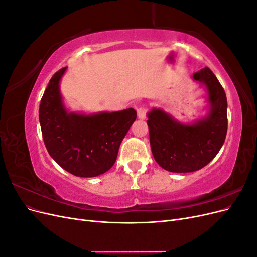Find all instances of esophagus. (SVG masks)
I'll use <instances>...</instances> for the list:
<instances>
[{
  "mask_svg": "<svg viewBox=\"0 0 257 257\" xmlns=\"http://www.w3.org/2000/svg\"><path fill=\"white\" fill-rule=\"evenodd\" d=\"M137 115H138V119L141 120H145L146 119V115H147V109L145 106H141L137 108Z\"/></svg>",
  "mask_w": 257,
  "mask_h": 257,
  "instance_id": "obj_1",
  "label": "esophagus"
}]
</instances>
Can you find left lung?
<instances>
[{
	"label": "left lung",
	"mask_w": 257,
	"mask_h": 257,
	"mask_svg": "<svg viewBox=\"0 0 257 257\" xmlns=\"http://www.w3.org/2000/svg\"><path fill=\"white\" fill-rule=\"evenodd\" d=\"M204 85L208 112L191 123H181L160 108L147 113L154 160L172 173H192L205 167L222 148L227 133V99L215 75L208 67L193 74Z\"/></svg>",
	"instance_id": "8db88e82"
}]
</instances>
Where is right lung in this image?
Listing matches in <instances>:
<instances>
[{
    "instance_id": "right-lung-1",
    "label": "right lung",
    "mask_w": 257,
    "mask_h": 257,
    "mask_svg": "<svg viewBox=\"0 0 257 257\" xmlns=\"http://www.w3.org/2000/svg\"><path fill=\"white\" fill-rule=\"evenodd\" d=\"M67 67L52 76L41 100L40 123L50 157L77 177H96L109 170L137 113L133 108L85 114L68 111L60 90Z\"/></svg>"
}]
</instances>
